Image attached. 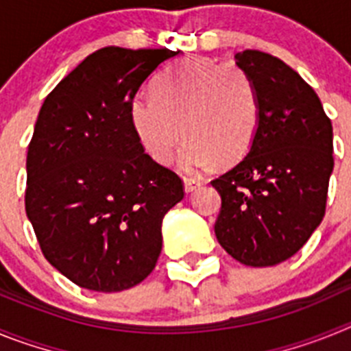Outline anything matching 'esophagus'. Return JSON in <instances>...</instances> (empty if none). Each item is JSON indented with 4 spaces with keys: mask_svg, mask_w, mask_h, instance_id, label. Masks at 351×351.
Wrapping results in <instances>:
<instances>
[{
    "mask_svg": "<svg viewBox=\"0 0 351 351\" xmlns=\"http://www.w3.org/2000/svg\"><path fill=\"white\" fill-rule=\"evenodd\" d=\"M200 186H202V182L197 181V179H190V178L184 179V191H186V193H191V191H195L197 188H200Z\"/></svg>",
    "mask_w": 351,
    "mask_h": 351,
    "instance_id": "34e87169",
    "label": "esophagus"
}]
</instances>
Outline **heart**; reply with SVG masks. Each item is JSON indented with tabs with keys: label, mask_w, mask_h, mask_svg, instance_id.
Instances as JSON below:
<instances>
[{
	"label": "heart",
	"mask_w": 351,
	"mask_h": 351,
	"mask_svg": "<svg viewBox=\"0 0 351 351\" xmlns=\"http://www.w3.org/2000/svg\"><path fill=\"white\" fill-rule=\"evenodd\" d=\"M132 126L145 153L158 163L172 160L182 137L179 169L234 163L253 145L260 123L255 84L235 64L188 58L161 77L154 96L138 95L130 107Z\"/></svg>",
	"instance_id": "obj_1"
}]
</instances>
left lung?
I'll return each instance as SVG.
<instances>
[{
	"label": "left lung",
	"instance_id": "left-lung-1",
	"mask_svg": "<svg viewBox=\"0 0 351 351\" xmlns=\"http://www.w3.org/2000/svg\"><path fill=\"white\" fill-rule=\"evenodd\" d=\"M235 64L255 84L260 123L246 156L210 182L221 195L214 232L237 262L271 267L295 255L324 219L332 125L315 89L281 60L243 51Z\"/></svg>",
	"mask_w": 351,
	"mask_h": 351
}]
</instances>
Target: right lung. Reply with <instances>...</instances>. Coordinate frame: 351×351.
I'll return each instance as SVG.
<instances>
[{
    "label": "right lung",
    "mask_w": 351,
    "mask_h": 351,
    "mask_svg": "<svg viewBox=\"0 0 351 351\" xmlns=\"http://www.w3.org/2000/svg\"><path fill=\"white\" fill-rule=\"evenodd\" d=\"M181 54L105 47L51 91L27 147L26 214L43 256L93 291L128 290L161 253V223L184 197L178 173L144 153L130 107Z\"/></svg>",
    "instance_id": "1"
}]
</instances>
